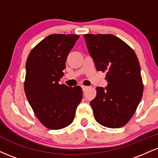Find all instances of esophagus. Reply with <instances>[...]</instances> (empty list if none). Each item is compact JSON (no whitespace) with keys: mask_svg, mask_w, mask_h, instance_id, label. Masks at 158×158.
Instances as JSON below:
<instances>
[{"mask_svg":"<svg viewBox=\"0 0 158 158\" xmlns=\"http://www.w3.org/2000/svg\"><path fill=\"white\" fill-rule=\"evenodd\" d=\"M81 88H82V90H83V91H85V90H86L87 89H88V87L85 86V85H81Z\"/></svg>","mask_w":158,"mask_h":158,"instance_id":"1","label":"esophagus"}]
</instances>
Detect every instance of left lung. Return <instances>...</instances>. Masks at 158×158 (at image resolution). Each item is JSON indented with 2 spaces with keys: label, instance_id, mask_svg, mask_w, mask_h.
I'll list each match as a JSON object with an SVG mask.
<instances>
[{
  "label": "left lung",
  "instance_id": "8db88e82",
  "mask_svg": "<svg viewBox=\"0 0 158 158\" xmlns=\"http://www.w3.org/2000/svg\"><path fill=\"white\" fill-rule=\"evenodd\" d=\"M98 71L106 72V89L97 88L90 102L97 123L108 128L124 126L135 113L143 97L139 63L129 45L111 34L84 35Z\"/></svg>",
  "mask_w": 158,
  "mask_h": 158
}]
</instances>
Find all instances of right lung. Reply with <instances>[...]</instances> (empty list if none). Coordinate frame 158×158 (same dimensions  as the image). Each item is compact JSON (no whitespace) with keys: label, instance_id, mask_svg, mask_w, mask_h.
Wrapping results in <instances>:
<instances>
[{"label":"right lung","instance_id":"1","mask_svg":"<svg viewBox=\"0 0 158 158\" xmlns=\"http://www.w3.org/2000/svg\"><path fill=\"white\" fill-rule=\"evenodd\" d=\"M78 35L52 34L40 41L26 63L24 91L36 117L52 130L71 124L82 99L80 86L59 84L63 70Z\"/></svg>","mask_w":158,"mask_h":158}]
</instances>
